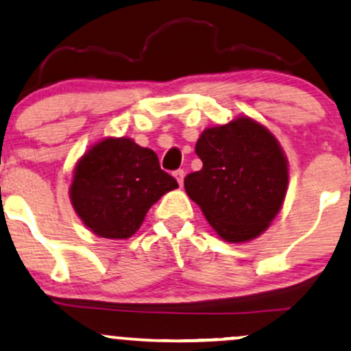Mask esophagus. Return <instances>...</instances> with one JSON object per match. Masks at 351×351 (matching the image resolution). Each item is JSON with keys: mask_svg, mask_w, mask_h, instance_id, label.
I'll use <instances>...</instances> for the list:
<instances>
[{"mask_svg": "<svg viewBox=\"0 0 351 351\" xmlns=\"http://www.w3.org/2000/svg\"><path fill=\"white\" fill-rule=\"evenodd\" d=\"M173 176H175V180L178 181L180 186H183V180H184V171L183 170H176L173 173Z\"/></svg>", "mask_w": 351, "mask_h": 351, "instance_id": "esophagus-1", "label": "esophagus"}]
</instances>
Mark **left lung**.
I'll use <instances>...</instances> for the list:
<instances>
[{"instance_id": "1", "label": "left lung", "mask_w": 351, "mask_h": 351, "mask_svg": "<svg viewBox=\"0 0 351 351\" xmlns=\"http://www.w3.org/2000/svg\"><path fill=\"white\" fill-rule=\"evenodd\" d=\"M199 171L184 178L188 196L214 232L245 243L268 229L285 202L289 165L278 138L248 116L202 130L196 142Z\"/></svg>"}]
</instances>
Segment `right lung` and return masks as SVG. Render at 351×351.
Returning <instances> with one entry per match:
<instances>
[{"label":"right lung","instance_id":"1","mask_svg":"<svg viewBox=\"0 0 351 351\" xmlns=\"http://www.w3.org/2000/svg\"><path fill=\"white\" fill-rule=\"evenodd\" d=\"M178 188L154 150L129 137H104L75 163L70 202L98 237L124 240L141 229L152 206Z\"/></svg>","mask_w":351,"mask_h":351}]
</instances>
